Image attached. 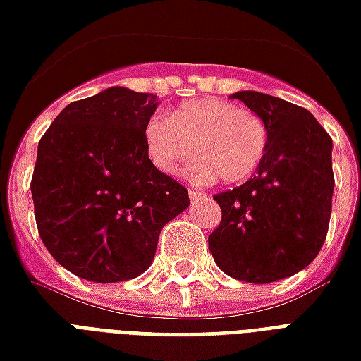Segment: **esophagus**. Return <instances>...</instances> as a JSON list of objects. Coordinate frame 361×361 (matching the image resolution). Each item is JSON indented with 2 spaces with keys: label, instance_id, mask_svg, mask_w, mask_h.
<instances>
[{
  "label": "esophagus",
  "instance_id": "34e87169",
  "mask_svg": "<svg viewBox=\"0 0 361 361\" xmlns=\"http://www.w3.org/2000/svg\"><path fill=\"white\" fill-rule=\"evenodd\" d=\"M202 197H207V193L204 191H199V189H189V199L191 201H199V199H202Z\"/></svg>",
  "mask_w": 361,
  "mask_h": 361
}]
</instances>
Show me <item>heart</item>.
<instances>
[{
  "label": "heart",
  "mask_w": 361,
  "mask_h": 361,
  "mask_svg": "<svg viewBox=\"0 0 361 361\" xmlns=\"http://www.w3.org/2000/svg\"><path fill=\"white\" fill-rule=\"evenodd\" d=\"M145 153L159 172L173 173L195 153L189 178L195 181L239 183L260 166L268 128L252 111L218 97L191 99L172 116L154 113L147 120Z\"/></svg>",
  "instance_id": "1"
}]
</instances>
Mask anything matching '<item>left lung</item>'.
I'll return each mask as SVG.
<instances>
[{
	"label": "left lung",
	"mask_w": 361,
	"mask_h": 361,
	"mask_svg": "<svg viewBox=\"0 0 361 361\" xmlns=\"http://www.w3.org/2000/svg\"><path fill=\"white\" fill-rule=\"evenodd\" d=\"M264 120L268 147L243 185L214 195L221 208L208 247L218 268L248 283H271L308 266L329 229L333 140L314 114L258 92L231 95Z\"/></svg>",
	"instance_id": "obj_1"
}]
</instances>
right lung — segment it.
Segmentation results:
<instances>
[{"label": "right lung", "mask_w": 361, "mask_h": 361, "mask_svg": "<svg viewBox=\"0 0 361 361\" xmlns=\"http://www.w3.org/2000/svg\"><path fill=\"white\" fill-rule=\"evenodd\" d=\"M153 93L109 87L66 105L38 143L30 189L49 255L74 276L116 283L141 276L160 229L189 207L188 189L145 153Z\"/></svg>", "instance_id": "1"}]
</instances>
